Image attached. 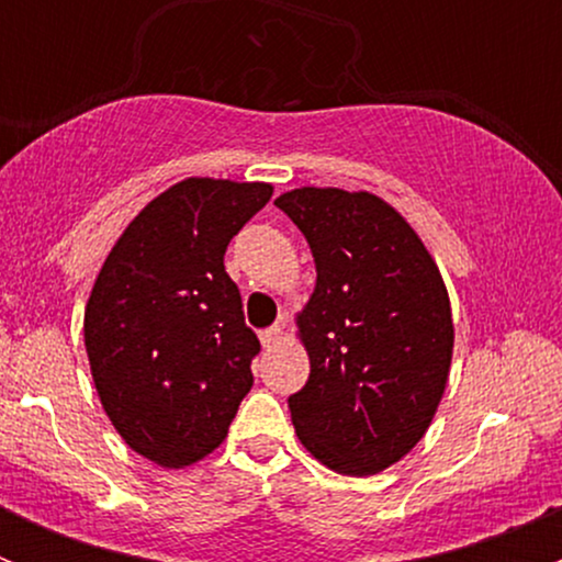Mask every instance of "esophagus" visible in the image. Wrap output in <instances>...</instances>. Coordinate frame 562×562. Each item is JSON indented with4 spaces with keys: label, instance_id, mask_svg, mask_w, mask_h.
I'll use <instances>...</instances> for the list:
<instances>
[{
    "label": "esophagus",
    "instance_id": "1",
    "mask_svg": "<svg viewBox=\"0 0 562 562\" xmlns=\"http://www.w3.org/2000/svg\"><path fill=\"white\" fill-rule=\"evenodd\" d=\"M282 323H277V326H271V328H266L263 334H260V342H263V348H274L277 342H280L282 339Z\"/></svg>",
    "mask_w": 562,
    "mask_h": 562
}]
</instances>
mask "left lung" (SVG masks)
Returning <instances> with one entry per match:
<instances>
[{"instance_id":"left-lung-1","label":"left lung","mask_w":562,"mask_h":562,"mask_svg":"<svg viewBox=\"0 0 562 562\" xmlns=\"http://www.w3.org/2000/svg\"><path fill=\"white\" fill-rule=\"evenodd\" d=\"M277 206L315 258L296 315L310 381L288 400L304 449L342 475L400 462L432 424L449 383L454 321L438 263L372 192L299 187Z\"/></svg>"}]
</instances>
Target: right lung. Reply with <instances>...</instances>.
<instances>
[{
    "instance_id": "1",
    "label": "right lung",
    "mask_w": 562,
    "mask_h": 562,
    "mask_svg": "<svg viewBox=\"0 0 562 562\" xmlns=\"http://www.w3.org/2000/svg\"><path fill=\"white\" fill-rule=\"evenodd\" d=\"M266 181L190 176L151 198L108 252L83 310L105 416L135 454L190 468L228 435L260 350L225 249L269 203Z\"/></svg>"
}]
</instances>
